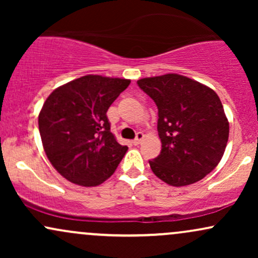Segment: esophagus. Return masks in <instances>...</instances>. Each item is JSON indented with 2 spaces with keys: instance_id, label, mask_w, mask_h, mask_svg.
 <instances>
[{
  "instance_id": "esophagus-1",
  "label": "esophagus",
  "mask_w": 258,
  "mask_h": 258,
  "mask_svg": "<svg viewBox=\"0 0 258 258\" xmlns=\"http://www.w3.org/2000/svg\"><path fill=\"white\" fill-rule=\"evenodd\" d=\"M143 138H144L143 133L138 132L137 135H136V138L133 139V144H135V146H138V144H141V142L143 141Z\"/></svg>"
}]
</instances>
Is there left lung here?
<instances>
[{
  "mask_svg": "<svg viewBox=\"0 0 258 258\" xmlns=\"http://www.w3.org/2000/svg\"><path fill=\"white\" fill-rule=\"evenodd\" d=\"M137 84L158 106L161 152L149 161L153 172L173 186L203 179L221 161L229 137L220 97L178 74L141 79Z\"/></svg>",
  "mask_w": 258,
  "mask_h": 258,
  "instance_id": "obj_1",
  "label": "left lung"
}]
</instances>
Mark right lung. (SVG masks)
I'll return each instance as SVG.
<instances>
[{"mask_svg":"<svg viewBox=\"0 0 258 258\" xmlns=\"http://www.w3.org/2000/svg\"><path fill=\"white\" fill-rule=\"evenodd\" d=\"M130 80L86 75L54 90L38 115L43 149L53 167L75 184L108 179L127 152L110 132L106 111Z\"/></svg>","mask_w":258,"mask_h":258,"instance_id":"1","label":"right lung"}]
</instances>
